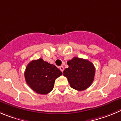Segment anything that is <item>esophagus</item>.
Returning a JSON list of instances; mask_svg holds the SVG:
<instances>
[{
	"instance_id": "esophagus-1",
	"label": "esophagus",
	"mask_w": 121,
	"mask_h": 121,
	"mask_svg": "<svg viewBox=\"0 0 121 121\" xmlns=\"http://www.w3.org/2000/svg\"><path fill=\"white\" fill-rule=\"evenodd\" d=\"M59 68H60V70L62 72H63V71H64V67H63V66H60V67Z\"/></svg>"
}]
</instances>
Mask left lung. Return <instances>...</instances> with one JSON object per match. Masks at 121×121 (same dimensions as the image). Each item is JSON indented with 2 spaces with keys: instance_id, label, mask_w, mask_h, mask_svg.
Listing matches in <instances>:
<instances>
[{
  "instance_id": "8db88e82",
  "label": "left lung",
  "mask_w": 121,
  "mask_h": 121,
  "mask_svg": "<svg viewBox=\"0 0 121 121\" xmlns=\"http://www.w3.org/2000/svg\"><path fill=\"white\" fill-rule=\"evenodd\" d=\"M68 68L63 72V75L68 79L72 88L78 91L87 89L94 79L95 69L88 60L74 57L67 61Z\"/></svg>"
}]
</instances>
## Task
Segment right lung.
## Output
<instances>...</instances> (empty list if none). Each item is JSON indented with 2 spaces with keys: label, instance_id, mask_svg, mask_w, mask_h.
I'll return each mask as SVG.
<instances>
[{
  "label": "right lung",
  "instance_id": "1",
  "mask_svg": "<svg viewBox=\"0 0 121 121\" xmlns=\"http://www.w3.org/2000/svg\"><path fill=\"white\" fill-rule=\"evenodd\" d=\"M62 72L54 64L42 58L33 60L27 66L24 72L27 85L36 93L47 94L52 90L55 80Z\"/></svg>",
  "mask_w": 121,
  "mask_h": 121
}]
</instances>
